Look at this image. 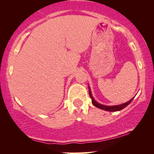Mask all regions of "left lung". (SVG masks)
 I'll return each instance as SVG.
<instances>
[{"instance_id":"left-lung-1","label":"left lung","mask_w":154,"mask_h":154,"mask_svg":"<svg viewBox=\"0 0 154 154\" xmlns=\"http://www.w3.org/2000/svg\"><path fill=\"white\" fill-rule=\"evenodd\" d=\"M88 88H89V95L90 97V98L92 99V104L94 105V106L97 107L99 109H102V110H104V111H121L122 109L125 108L126 106H128V105H129L130 103L132 100H133V98H132L131 100L130 101H128V102L124 103V104H120V105H116V106H105V105H102L101 104H99L98 102H97L95 100H94L93 97L92 95V92H91V90H90V88L89 86H88Z\"/></svg>"}]
</instances>
